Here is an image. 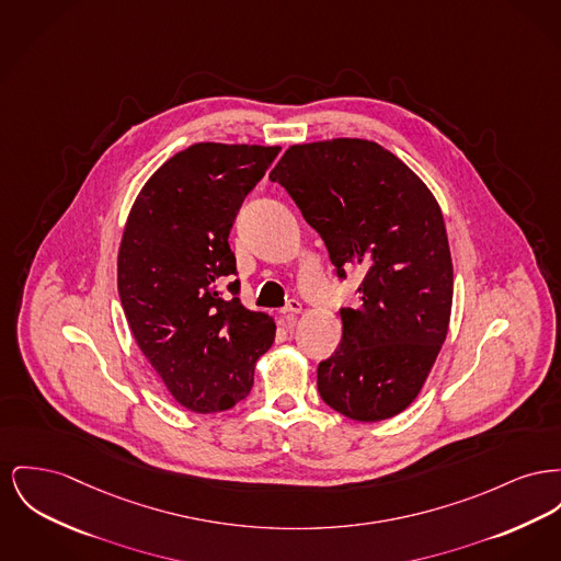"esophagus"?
<instances>
[{"label": "esophagus", "mask_w": 561, "mask_h": 561, "mask_svg": "<svg viewBox=\"0 0 561 561\" xmlns=\"http://www.w3.org/2000/svg\"><path fill=\"white\" fill-rule=\"evenodd\" d=\"M300 309H302V305L298 302L297 298H290V300L286 302V307L282 309V313H284V318H286L288 327L293 324V316H297V313H300Z\"/></svg>", "instance_id": "34e87169"}]
</instances>
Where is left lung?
Listing matches in <instances>:
<instances>
[{"label":"left lung","instance_id":"1","mask_svg":"<svg viewBox=\"0 0 561 561\" xmlns=\"http://www.w3.org/2000/svg\"><path fill=\"white\" fill-rule=\"evenodd\" d=\"M320 232L336 277L363 266L358 307L318 364V392L341 415L381 422L420 394L445 343L454 264L440 207L390 150L366 139L290 146L268 173Z\"/></svg>","mask_w":561,"mask_h":561}]
</instances>
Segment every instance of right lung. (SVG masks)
<instances>
[{
    "label": "right lung",
    "mask_w": 561,
    "mask_h": 561,
    "mask_svg": "<svg viewBox=\"0 0 561 561\" xmlns=\"http://www.w3.org/2000/svg\"><path fill=\"white\" fill-rule=\"evenodd\" d=\"M277 146L195 144L135 198L118 252V295L133 336L167 390L195 413L250 394L275 322L239 300L229 234ZM228 284L230 295L221 288Z\"/></svg>",
    "instance_id": "add662e5"
}]
</instances>
